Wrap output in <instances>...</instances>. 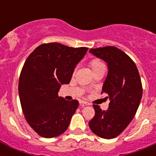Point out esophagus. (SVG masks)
<instances>
[{
    "instance_id": "1",
    "label": "esophagus",
    "mask_w": 156,
    "mask_h": 156,
    "mask_svg": "<svg viewBox=\"0 0 156 156\" xmlns=\"http://www.w3.org/2000/svg\"><path fill=\"white\" fill-rule=\"evenodd\" d=\"M80 105L82 106L88 105H90L88 102H87V101H80Z\"/></svg>"
}]
</instances>
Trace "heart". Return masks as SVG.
<instances>
[{
	"label": "heart",
	"mask_w": 156,
	"mask_h": 156,
	"mask_svg": "<svg viewBox=\"0 0 156 156\" xmlns=\"http://www.w3.org/2000/svg\"><path fill=\"white\" fill-rule=\"evenodd\" d=\"M89 65H90V68H91L92 71H95L96 69H99L100 67H102V66H105L104 64L102 63V62L99 60L98 58H94L92 60H90V62H89Z\"/></svg>",
	"instance_id": "1"
}]
</instances>
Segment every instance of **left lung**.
<instances>
[{
    "label": "left lung",
    "mask_w": 156,
    "mask_h": 156,
    "mask_svg": "<svg viewBox=\"0 0 156 156\" xmlns=\"http://www.w3.org/2000/svg\"><path fill=\"white\" fill-rule=\"evenodd\" d=\"M89 51L107 63L108 72L102 92L110 103L105 111L94 105L95 115L89 122L94 133L105 139L120 134L131 122L142 97V84L137 66L126 53L112 46Z\"/></svg>",
    "instance_id": "8db88e82"
}]
</instances>
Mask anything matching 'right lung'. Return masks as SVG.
Segmentation results:
<instances>
[{
    "label": "right lung",
    "instance_id": "obj_1",
    "mask_svg": "<svg viewBox=\"0 0 156 156\" xmlns=\"http://www.w3.org/2000/svg\"><path fill=\"white\" fill-rule=\"evenodd\" d=\"M87 48H70L59 43L43 44L26 60L19 80V94L25 118L34 131L46 138L66 131L78 108L77 100L58 97L68 84Z\"/></svg>",
    "mask_w": 156,
    "mask_h": 156
}]
</instances>
